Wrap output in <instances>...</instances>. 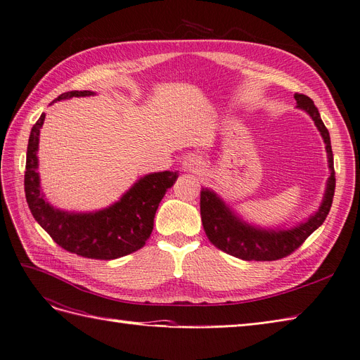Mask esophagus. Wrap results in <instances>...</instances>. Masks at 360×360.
I'll return each mask as SVG.
<instances>
[{
  "label": "esophagus",
  "instance_id": "obj_1",
  "mask_svg": "<svg viewBox=\"0 0 360 360\" xmlns=\"http://www.w3.org/2000/svg\"><path fill=\"white\" fill-rule=\"evenodd\" d=\"M182 167L186 172H191V174H198V172H201V169L205 167V162H202V159L200 158V155L190 154V155H186V158L184 159Z\"/></svg>",
  "mask_w": 360,
  "mask_h": 360
}]
</instances>
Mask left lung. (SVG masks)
Returning <instances> with one entry per match:
<instances>
[{"label": "left lung", "instance_id": "obj_1", "mask_svg": "<svg viewBox=\"0 0 360 360\" xmlns=\"http://www.w3.org/2000/svg\"><path fill=\"white\" fill-rule=\"evenodd\" d=\"M297 105L310 115L326 144L328 163L331 175L328 178L326 191L319 210L307 222L288 231H266L250 226L233 214L225 202L213 191L201 188L200 213L201 222L209 241L222 252L243 260L272 262L290 256L299 248L311 232L318 229L330 213L335 191V172L330 132L325 128L315 103L304 94H294Z\"/></svg>", "mask_w": 360, "mask_h": 360}]
</instances>
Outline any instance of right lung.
I'll return each instance as SVG.
<instances>
[{
    "mask_svg": "<svg viewBox=\"0 0 360 360\" xmlns=\"http://www.w3.org/2000/svg\"><path fill=\"white\" fill-rule=\"evenodd\" d=\"M86 96H94V92L69 91L57 100ZM44 119L45 113L32 127L26 153L25 194L35 221L61 248L88 259L112 260L144 247L153 232L155 210L179 176L178 172L166 170L141 178L113 206L96 213L57 210L45 201L37 172L39 129Z\"/></svg>",
    "mask_w": 360,
    "mask_h": 360,
    "instance_id": "right-lung-1",
    "label": "right lung"
}]
</instances>
